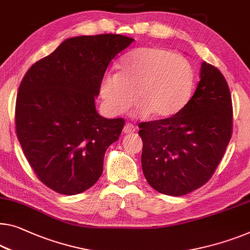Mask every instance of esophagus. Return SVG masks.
I'll return each mask as SVG.
<instances>
[{
    "mask_svg": "<svg viewBox=\"0 0 250 250\" xmlns=\"http://www.w3.org/2000/svg\"><path fill=\"white\" fill-rule=\"evenodd\" d=\"M136 131V128L135 125H131V124H126L125 126H124V132L125 133H132Z\"/></svg>",
    "mask_w": 250,
    "mask_h": 250,
    "instance_id": "obj_1",
    "label": "esophagus"
}]
</instances>
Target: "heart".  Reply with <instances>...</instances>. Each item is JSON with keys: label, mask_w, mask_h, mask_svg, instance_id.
<instances>
[{"label": "heart", "mask_w": 250, "mask_h": 250, "mask_svg": "<svg viewBox=\"0 0 250 250\" xmlns=\"http://www.w3.org/2000/svg\"><path fill=\"white\" fill-rule=\"evenodd\" d=\"M193 84V67L184 56L162 47H141L125 56L119 73L101 78L99 94L110 115L125 113L135 100L138 117L164 119L185 105Z\"/></svg>", "instance_id": "b5f03b06"}]
</instances>
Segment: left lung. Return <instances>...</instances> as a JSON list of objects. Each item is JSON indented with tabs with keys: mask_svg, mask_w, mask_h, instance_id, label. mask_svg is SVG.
Returning a JSON list of instances; mask_svg holds the SVG:
<instances>
[{
	"mask_svg": "<svg viewBox=\"0 0 250 250\" xmlns=\"http://www.w3.org/2000/svg\"><path fill=\"white\" fill-rule=\"evenodd\" d=\"M141 166L152 188L181 196L210 180L232 132V103L227 81L203 62L200 82L184 107L168 119L139 125Z\"/></svg>",
	"mask_w": 250,
	"mask_h": 250,
	"instance_id": "obj_1",
	"label": "left lung"
}]
</instances>
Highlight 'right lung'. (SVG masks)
<instances>
[{
	"mask_svg": "<svg viewBox=\"0 0 250 250\" xmlns=\"http://www.w3.org/2000/svg\"><path fill=\"white\" fill-rule=\"evenodd\" d=\"M135 39L121 35L68 38L30 67L19 86L17 136L44 185L65 195L92 188L125 120L98 113L95 98L109 62Z\"/></svg>",
	"mask_w": 250,
	"mask_h": 250,
	"instance_id": "1",
	"label": "right lung"
}]
</instances>
